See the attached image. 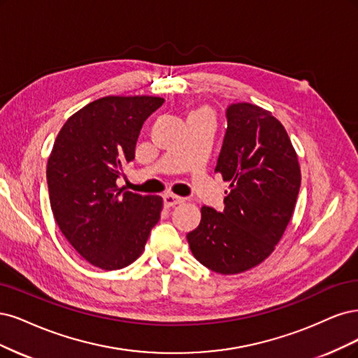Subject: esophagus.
Here are the masks:
<instances>
[{"label":"esophagus","instance_id":"obj_1","mask_svg":"<svg viewBox=\"0 0 358 358\" xmlns=\"http://www.w3.org/2000/svg\"><path fill=\"white\" fill-rule=\"evenodd\" d=\"M182 201H184V199L180 198V196L171 194V193H168V194L164 196V205H165V208H171V206H176V205L181 203Z\"/></svg>","mask_w":358,"mask_h":358}]
</instances>
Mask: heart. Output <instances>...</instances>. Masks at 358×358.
Masks as SVG:
<instances>
[{"label":"heart","mask_w":358,"mask_h":358,"mask_svg":"<svg viewBox=\"0 0 358 358\" xmlns=\"http://www.w3.org/2000/svg\"><path fill=\"white\" fill-rule=\"evenodd\" d=\"M214 119L213 117V111L210 107L206 106H196L190 114H189V119Z\"/></svg>","instance_id":"heart-1"}]
</instances>
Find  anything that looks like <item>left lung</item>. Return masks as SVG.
<instances>
[{
	"mask_svg": "<svg viewBox=\"0 0 358 358\" xmlns=\"http://www.w3.org/2000/svg\"><path fill=\"white\" fill-rule=\"evenodd\" d=\"M227 129L215 172L229 181L224 210L201 208L187 241L208 269L234 275L268 259L282 238L301 189V166L287 131L271 111L238 102L226 111Z\"/></svg>",
	"mask_w": 358,
	"mask_h": 358,
	"instance_id": "1",
	"label": "left lung"
}]
</instances>
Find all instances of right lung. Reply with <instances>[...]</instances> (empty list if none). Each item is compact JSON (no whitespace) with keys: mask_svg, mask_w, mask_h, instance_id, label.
Wrapping results in <instances>:
<instances>
[{"mask_svg":"<svg viewBox=\"0 0 358 358\" xmlns=\"http://www.w3.org/2000/svg\"><path fill=\"white\" fill-rule=\"evenodd\" d=\"M164 102L99 98L74 113L55 140L45 171L53 217L78 255L103 271L140 257L160 218V196L124 192L116 180L135 157L144 122Z\"/></svg>","mask_w":358,"mask_h":358,"instance_id":"1","label":"right lung"}]
</instances>
